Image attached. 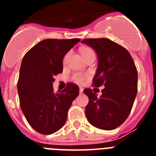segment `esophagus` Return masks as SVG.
Segmentation results:
<instances>
[{"instance_id":"34e87169","label":"esophagus","mask_w":156,"mask_h":156,"mask_svg":"<svg viewBox=\"0 0 156 156\" xmlns=\"http://www.w3.org/2000/svg\"><path fill=\"white\" fill-rule=\"evenodd\" d=\"M79 92H80V94H82V93L83 92V87L79 88Z\"/></svg>"}]
</instances>
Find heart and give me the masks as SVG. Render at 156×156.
Masks as SVG:
<instances>
[{
  "label": "heart",
  "instance_id": "heart-1",
  "mask_svg": "<svg viewBox=\"0 0 156 156\" xmlns=\"http://www.w3.org/2000/svg\"><path fill=\"white\" fill-rule=\"evenodd\" d=\"M80 52L82 54V56H83V58L85 60L87 57H88L90 55H92V54H95L94 51H93L92 48H90L89 47H83L80 48ZM67 58H68V54H66L65 57L63 59V62L64 63H66V61H67ZM86 76L83 75V74H79V73H77L75 75L73 76V79L76 81V82H78V83H82L84 79H85Z\"/></svg>",
  "mask_w": 156,
  "mask_h": 156
}]
</instances>
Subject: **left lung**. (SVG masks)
I'll return each mask as SVG.
<instances>
[{
    "mask_svg": "<svg viewBox=\"0 0 156 156\" xmlns=\"http://www.w3.org/2000/svg\"><path fill=\"white\" fill-rule=\"evenodd\" d=\"M83 44L95 50L98 67L93 85H104L98 97L94 89H85L89 98L86 116L93 126L112 130L128 117L138 91V72L129 52L116 43L105 39H86Z\"/></svg>",
    "mask_w": 156,
    "mask_h": 156,
    "instance_id": "left-lung-1",
    "label": "left lung"
}]
</instances>
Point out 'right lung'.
<instances>
[{"instance_id": "1", "label": "right lung", "mask_w": 156, "mask_h": 156, "mask_svg": "<svg viewBox=\"0 0 156 156\" xmlns=\"http://www.w3.org/2000/svg\"><path fill=\"white\" fill-rule=\"evenodd\" d=\"M79 41L42 40L22 61L18 81L21 109L30 126L42 134H52L63 127L69 108L79 94L73 83L57 93L52 87L54 77L63 71L64 56Z\"/></svg>"}]
</instances>
